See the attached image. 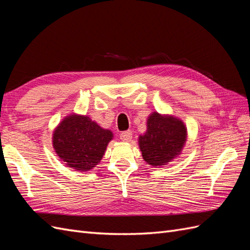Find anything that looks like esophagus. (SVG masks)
Segmentation results:
<instances>
[{
    "mask_svg": "<svg viewBox=\"0 0 250 250\" xmlns=\"http://www.w3.org/2000/svg\"><path fill=\"white\" fill-rule=\"evenodd\" d=\"M120 139H121V141H123V142H125V143L130 142L131 139H132V132H131L130 130L124 131V132L121 133Z\"/></svg>",
    "mask_w": 250,
    "mask_h": 250,
    "instance_id": "obj_1",
    "label": "esophagus"
}]
</instances>
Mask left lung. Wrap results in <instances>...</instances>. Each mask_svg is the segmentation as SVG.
I'll return each mask as SVG.
<instances>
[{"mask_svg": "<svg viewBox=\"0 0 250 250\" xmlns=\"http://www.w3.org/2000/svg\"><path fill=\"white\" fill-rule=\"evenodd\" d=\"M187 137V127L180 119L153 111L148 117L146 132L139 137L144 161L153 167L166 166L181 153Z\"/></svg>", "mask_w": 250, "mask_h": 250, "instance_id": "left-lung-1", "label": "left lung"}]
</instances>
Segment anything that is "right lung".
<instances>
[{"label":"right lung","instance_id":"1","mask_svg":"<svg viewBox=\"0 0 250 250\" xmlns=\"http://www.w3.org/2000/svg\"><path fill=\"white\" fill-rule=\"evenodd\" d=\"M112 138L110 130L104 129L89 117L71 113L53 131L52 144L66 167L84 172L100 163Z\"/></svg>","mask_w":250,"mask_h":250}]
</instances>
